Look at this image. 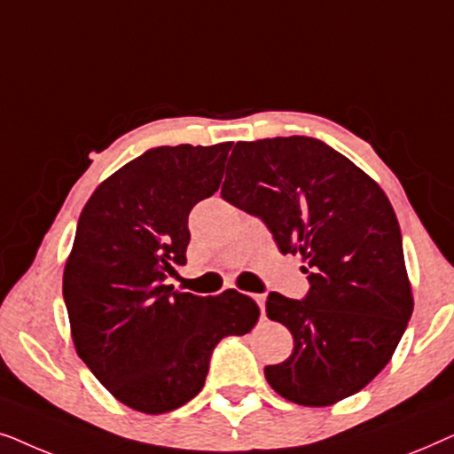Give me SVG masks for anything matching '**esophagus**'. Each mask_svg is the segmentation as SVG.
Listing matches in <instances>:
<instances>
[{"instance_id": "1", "label": "esophagus", "mask_w": 454, "mask_h": 454, "mask_svg": "<svg viewBox=\"0 0 454 454\" xmlns=\"http://www.w3.org/2000/svg\"><path fill=\"white\" fill-rule=\"evenodd\" d=\"M254 297V301L258 303V308H260V314H262V318H264V295L262 294H256V295H252Z\"/></svg>"}]
</instances>
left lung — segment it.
Returning <instances> with one entry per match:
<instances>
[{
    "label": "left lung",
    "instance_id": "8db88e82",
    "mask_svg": "<svg viewBox=\"0 0 454 454\" xmlns=\"http://www.w3.org/2000/svg\"><path fill=\"white\" fill-rule=\"evenodd\" d=\"M221 196L306 260L308 294L266 300L269 318L294 334V353L266 365V380L308 407L356 395L390 362L413 312L387 194L326 142L277 136L235 145Z\"/></svg>",
    "mask_w": 454,
    "mask_h": 454
}]
</instances>
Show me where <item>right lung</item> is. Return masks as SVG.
<instances>
[{"instance_id":"1","label":"right lung","mask_w":454,"mask_h":454,"mask_svg":"<svg viewBox=\"0 0 454 454\" xmlns=\"http://www.w3.org/2000/svg\"><path fill=\"white\" fill-rule=\"evenodd\" d=\"M231 142L157 146L129 160L86 202L64 270L72 339L97 380L142 413L200 393L221 339L250 333L260 309L227 289L177 294L190 210L219 190Z\"/></svg>"}]
</instances>
